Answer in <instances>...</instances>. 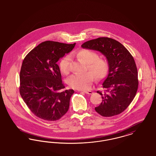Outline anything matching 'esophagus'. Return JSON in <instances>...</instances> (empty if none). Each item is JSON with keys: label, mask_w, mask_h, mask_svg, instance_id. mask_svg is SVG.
Returning a JSON list of instances; mask_svg holds the SVG:
<instances>
[{"label": "esophagus", "mask_w": 156, "mask_h": 156, "mask_svg": "<svg viewBox=\"0 0 156 156\" xmlns=\"http://www.w3.org/2000/svg\"><path fill=\"white\" fill-rule=\"evenodd\" d=\"M84 92L87 94H92L93 93V92L91 91H84Z\"/></svg>", "instance_id": "esophagus-1"}]
</instances>
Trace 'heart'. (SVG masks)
Returning a JSON list of instances; mask_svg holds the SVG:
<instances>
[{"label": "heart", "instance_id": "1", "mask_svg": "<svg viewBox=\"0 0 156 156\" xmlns=\"http://www.w3.org/2000/svg\"><path fill=\"white\" fill-rule=\"evenodd\" d=\"M74 55L87 63V69L90 71L84 73H75L68 78V83L73 88L87 90L92 84L94 75L97 79H102L107 76L109 70L108 63L105 59L98 58V55L95 52L83 49L75 53ZM71 60L69 55H66L60 60L59 68L62 73H69Z\"/></svg>", "mask_w": 156, "mask_h": 156}]
</instances>
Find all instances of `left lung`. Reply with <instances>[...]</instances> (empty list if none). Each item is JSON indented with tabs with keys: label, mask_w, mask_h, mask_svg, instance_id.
Returning a JSON list of instances; mask_svg holds the SVG:
<instances>
[{
	"label": "left lung",
	"mask_w": 156,
	"mask_h": 156,
	"mask_svg": "<svg viewBox=\"0 0 156 156\" xmlns=\"http://www.w3.org/2000/svg\"><path fill=\"white\" fill-rule=\"evenodd\" d=\"M81 47L100 51L109 65L108 76L102 84L105 91H97L102 102L95 108L96 112L105 117L120 114L131 104L138 90V71L133 58L120 43L111 38L91 40Z\"/></svg>",
	"instance_id": "left-lung-1"
}]
</instances>
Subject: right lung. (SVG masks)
<instances>
[{
  "label": "right lung",
  "mask_w": 156,
  "mask_h": 156,
  "mask_svg": "<svg viewBox=\"0 0 156 156\" xmlns=\"http://www.w3.org/2000/svg\"><path fill=\"white\" fill-rule=\"evenodd\" d=\"M76 43L46 41L30 51L21 68L20 93L36 116L48 121L60 119L68 112L74 91L63 90L57 62Z\"/></svg>",
  "instance_id": "add662e5"
}]
</instances>
